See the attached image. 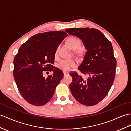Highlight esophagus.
Masks as SVG:
<instances>
[{"label": "esophagus", "instance_id": "34e87169", "mask_svg": "<svg viewBox=\"0 0 131 131\" xmlns=\"http://www.w3.org/2000/svg\"><path fill=\"white\" fill-rule=\"evenodd\" d=\"M69 73L68 72H63V75H64V76H66L67 75H68Z\"/></svg>", "mask_w": 131, "mask_h": 131}]
</instances>
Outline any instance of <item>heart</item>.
I'll return each instance as SVG.
<instances>
[{
  "mask_svg": "<svg viewBox=\"0 0 131 131\" xmlns=\"http://www.w3.org/2000/svg\"><path fill=\"white\" fill-rule=\"evenodd\" d=\"M68 45L73 49H77L80 46V41L79 39L75 37H69L67 40ZM59 48L57 47L54 52L55 56H57L58 54ZM77 65V62L75 60L71 59H63L60 61V62L57 64V67L61 70L63 71H68L71 70V68H74Z\"/></svg>",
  "mask_w": 131,
  "mask_h": 131,
  "instance_id": "1",
  "label": "heart"
}]
</instances>
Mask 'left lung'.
<instances>
[{"instance_id":"obj_1","label":"left lung","mask_w":131,"mask_h":131,"mask_svg":"<svg viewBox=\"0 0 131 131\" xmlns=\"http://www.w3.org/2000/svg\"><path fill=\"white\" fill-rule=\"evenodd\" d=\"M65 31L81 39L87 50L78 69L88 78L71 72L72 81L69 86L71 93L82 104L96 105L107 95L114 81L117 61L112 45L96 29L73 28Z\"/></svg>"}]
</instances>
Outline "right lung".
<instances>
[{
  "instance_id": "add662e5",
  "label": "right lung",
  "mask_w": 131,
  "mask_h": 131,
  "mask_svg": "<svg viewBox=\"0 0 131 131\" xmlns=\"http://www.w3.org/2000/svg\"><path fill=\"white\" fill-rule=\"evenodd\" d=\"M67 36L61 31L38 33L20 47L14 59L13 76L21 95L29 104L43 105L53 96L63 73L52 64L56 48ZM47 71L53 74L45 78L43 73Z\"/></svg>"
}]
</instances>
